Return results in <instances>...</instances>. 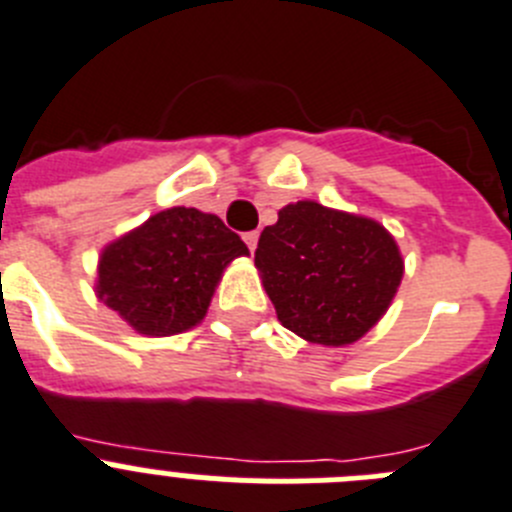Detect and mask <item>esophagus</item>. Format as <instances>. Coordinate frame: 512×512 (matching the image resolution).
<instances>
[{"label": "esophagus", "instance_id": "34e87169", "mask_svg": "<svg viewBox=\"0 0 512 512\" xmlns=\"http://www.w3.org/2000/svg\"><path fill=\"white\" fill-rule=\"evenodd\" d=\"M242 239H245V242H247V247H250V250L255 252V247H257V239H260V234H257V232H245V234H242Z\"/></svg>", "mask_w": 512, "mask_h": 512}]
</instances>
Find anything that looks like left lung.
Wrapping results in <instances>:
<instances>
[{
    "instance_id": "8db88e82",
    "label": "left lung",
    "mask_w": 512,
    "mask_h": 512,
    "mask_svg": "<svg viewBox=\"0 0 512 512\" xmlns=\"http://www.w3.org/2000/svg\"><path fill=\"white\" fill-rule=\"evenodd\" d=\"M285 329L308 342H357L388 311L403 278L395 239L372 219L298 201L278 211L255 250Z\"/></svg>"
}]
</instances>
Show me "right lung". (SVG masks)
Here are the masks:
<instances>
[{"label": "right lung", "mask_w": 512, "mask_h": 512, "mask_svg": "<svg viewBox=\"0 0 512 512\" xmlns=\"http://www.w3.org/2000/svg\"><path fill=\"white\" fill-rule=\"evenodd\" d=\"M247 245L214 214L160 211L99 260V298L140 334L168 336L206 316L222 270Z\"/></svg>", "instance_id": "1"}]
</instances>
